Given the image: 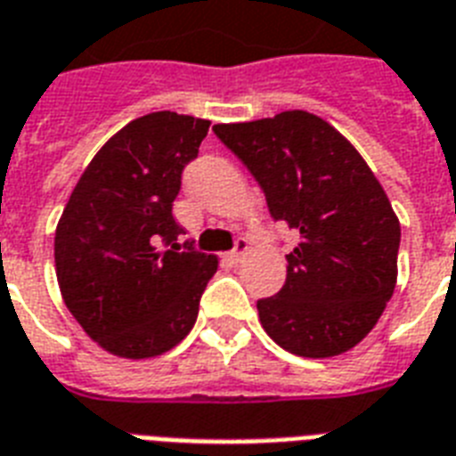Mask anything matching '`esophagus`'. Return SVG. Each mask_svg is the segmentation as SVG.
<instances>
[{
  "instance_id": "34e87169",
  "label": "esophagus",
  "mask_w": 456,
  "mask_h": 456,
  "mask_svg": "<svg viewBox=\"0 0 456 456\" xmlns=\"http://www.w3.org/2000/svg\"><path fill=\"white\" fill-rule=\"evenodd\" d=\"M247 249H249V245H247V240L240 238L238 242H235V247H232V251H228V261H231V264H240V261L245 258Z\"/></svg>"
}]
</instances>
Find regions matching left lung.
I'll return each instance as SVG.
<instances>
[{"label":"left lung","mask_w":456,"mask_h":456,"mask_svg":"<svg viewBox=\"0 0 456 456\" xmlns=\"http://www.w3.org/2000/svg\"><path fill=\"white\" fill-rule=\"evenodd\" d=\"M214 134L256 178L271 216L298 232L282 289L256 301L265 334L304 358L351 351L398 278L400 221L372 169L305 110L216 125Z\"/></svg>","instance_id":"left-lung-1"}]
</instances>
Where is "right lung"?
<instances>
[{
  "label": "right lung",
  "mask_w": 456,
  "mask_h": 456,
  "mask_svg": "<svg viewBox=\"0 0 456 456\" xmlns=\"http://www.w3.org/2000/svg\"><path fill=\"white\" fill-rule=\"evenodd\" d=\"M209 119L151 112L96 152L58 221V287L82 330L112 355L155 358L188 337L218 261L171 214Z\"/></svg>",
  "instance_id": "1"
}]
</instances>
